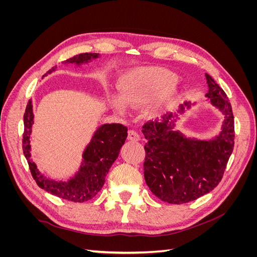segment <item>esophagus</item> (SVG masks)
<instances>
[{"label":"esophagus","mask_w":257,"mask_h":257,"mask_svg":"<svg viewBox=\"0 0 257 257\" xmlns=\"http://www.w3.org/2000/svg\"><path fill=\"white\" fill-rule=\"evenodd\" d=\"M128 141H132V142H139V141H141V136H139L137 131H135V130H130L128 131Z\"/></svg>","instance_id":"1"}]
</instances>
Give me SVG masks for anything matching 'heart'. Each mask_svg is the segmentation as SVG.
<instances>
[{"instance_id":"1","label":"heart","mask_w":257,"mask_h":257,"mask_svg":"<svg viewBox=\"0 0 257 257\" xmlns=\"http://www.w3.org/2000/svg\"><path fill=\"white\" fill-rule=\"evenodd\" d=\"M177 77L166 69L138 66L124 71L118 79L119 92H109L108 100L116 110L124 112L127 106L149 105L151 112L166 106L176 95Z\"/></svg>"}]
</instances>
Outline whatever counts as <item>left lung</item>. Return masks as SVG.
<instances>
[{
  "mask_svg": "<svg viewBox=\"0 0 257 257\" xmlns=\"http://www.w3.org/2000/svg\"><path fill=\"white\" fill-rule=\"evenodd\" d=\"M208 84L207 103L219 110L224 120L219 134L197 139L175 131L186 110L196 103L185 102L176 112L163 116L161 122L150 121L143 126L147 143L144 176L155 196L169 204H184L212 191L222 180L234 149V115L229 99L211 76L205 75Z\"/></svg>",
  "mask_w": 257,
  "mask_h": 257,
  "instance_id": "8db88e82",
  "label": "left lung"
}]
</instances>
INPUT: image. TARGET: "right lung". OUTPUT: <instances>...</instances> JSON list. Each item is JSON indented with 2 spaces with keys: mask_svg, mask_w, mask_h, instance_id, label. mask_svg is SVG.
<instances>
[{
  "mask_svg": "<svg viewBox=\"0 0 257 257\" xmlns=\"http://www.w3.org/2000/svg\"><path fill=\"white\" fill-rule=\"evenodd\" d=\"M99 57V53H80L62 62V64H73L75 67H79ZM56 69L57 66H53L43 76V78L56 72ZM23 123H25L22 141L23 154L37 185L52 195L75 203H83L93 198L103 188L106 176L113 162L118 158L121 148L127 137V127L122 124H102L93 133L90 143L85 146L82 152V160L76 173L66 179H52L42 173L37 168L36 163L31 158L32 148L30 143L34 124L32 99H30L27 105Z\"/></svg>",
  "mask_w": 257,
  "mask_h": 257,
  "instance_id": "obj_1",
  "label": "right lung"
}]
</instances>
